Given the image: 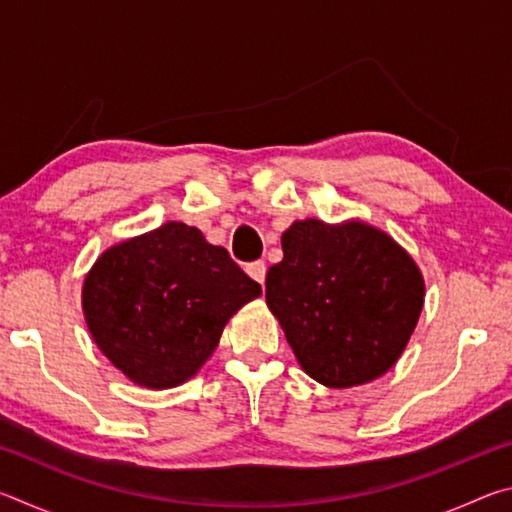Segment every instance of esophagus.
<instances>
[{"label":"esophagus","mask_w":512,"mask_h":512,"mask_svg":"<svg viewBox=\"0 0 512 512\" xmlns=\"http://www.w3.org/2000/svg\"><path fill=\"white\" fill-rule=\"evenodd\" d=\"M246 273L253 277L255 282H259V284H264V280H266V264L264 262H250L248 266H246Z\"/></svg>","instance_id":"esophagus-1"}]
</instances>
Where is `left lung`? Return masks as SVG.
Returning a JSON list of instances; mask_svg holds the SVG:
<instances>
[{
  "label": "left lung",
  "mask_w": 512,
  "mask_h": 512,
  "mask_svg": "<svg viewBox=\"0 0 512 512\" xmlns=\"http://www.w3.org/2000/svg\"><path fill=\"white\" fill-rule=\"evenodd\" d=\"M282 250V262L266 273V305L307 375L348 388L391 370L424 302L413 259L359 221H296Z\"/></svg>",
  "instance_id": "1"
}]
</instances>
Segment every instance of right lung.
<instances>
[{
  "label": "right lung",
  "mask_w": 512,
  "mask_h": 512,
  "mask_svg": "<svg viewBox=\"0 0 512 512\" xmlns=\"http://www.w3.org/2000/svg\"><path fill=\"white\" fill-rule=\"evenodd\" d=\"M257 296L262 287L228 250L169 221L97 259L83 284V311L112 366L140 386L171 388L196 375L225 323Z\"/></svg>",
  "instance_id": "obj_1"
}]
</instances>
